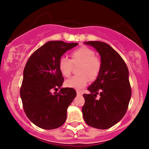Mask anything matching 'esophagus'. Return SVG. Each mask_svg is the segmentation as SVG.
I'll list each match as a JSON object with an SVG mask.
<instances>
[{"instance_id": "obj_1", "label": "esophagus", "mask_w": 149, "mask_h": 149, "mask_svg": "<svg viewBox=\"0 0 149 149\" xmlns=\"http://www.w3.org/2000/svg\"><path fill=\"white\" fill-rule=\"evenodd\" d=\"M76 93H77L78 95H81V92L79 90H76Z\"/></svg>"}]
</instances>
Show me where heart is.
<instances>
[{"mask_svg":"<svg viewBox=\"0 0 149 149\" xmlns=\"http://www.w3.org/2000/svg\"><path fill=\"white\" fill-rule=\"evenodd\" d=\"M71 59L61 57L58 62V68L64 77H69L71 74L73 65H80L77 70L79 75L71 77L65 82L66 86L75 89H81L90 81L97 78L101 69V62L95 57L93 49L86 47H81L74 50L70 54Z\"/></svg>","mask_w":149,"mask_h":149,"instance_id":"b5f03b06","label":"heart"}]
</instances>
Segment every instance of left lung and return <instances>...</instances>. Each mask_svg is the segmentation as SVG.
Masks as SVG:
<instances>
[{
    "mask_svg": "<svg viewBox=\"0 0 149 149\" xmlns=\"http://www.w3.org/2000/svg\"><path fill=\"white\" fill-rule=\"evenodd\" d=\"M100 55L101 69L96 80L88 87L89 94H84L85 103L82 113L89 126L105 130L123 118L131 98L127 66L120 55L106 43L87 41ZM97 94L100 98H96Z\"/></svg>",
    "mask_w": 149,
    "mask_h": 149,
    "instance_id": "obj_1",
    "label": "left lung"
}]
</instances>
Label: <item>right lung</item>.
<instances>
[{
  "mask_svg": "<svg viewBox=\"0 0 149 149\" xmlns=\"http://www.w3.org/2000/svg\"><path fill=\"white\" fill-rule=\"evenodd\" d=\"M77 43L52 41L38 48L29 57L23 71L20 97L27 118L44 130L61 127L67 109L76 96L73 88H62L64 78L58 68L59 60ZM61 89L60 92L56 91ZM55 90L54 93L52 91Z\"/></svg>",
  "mask_w": 149,
  "mask_h": 149,
  "instance_id": "obj_1",
  "label": "right lung"
}]
</instances>
